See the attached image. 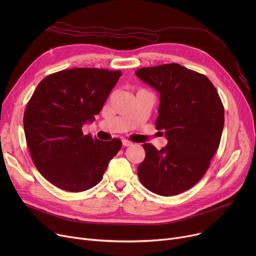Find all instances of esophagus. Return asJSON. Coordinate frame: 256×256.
<instances>
[{
  "instance_id": "1",
  "label": "esophagus",
  "mask_w": 256,
  "mask_h": 256,
  "mask_svg": "<svg viewBox=\"0 0 256 256\" xmlns=\"http://www.w3.org/2000/svg\"><path fill=\"white\" fill-rule=\"evenodd\" d=\"M122 145H124V147H128V146H132V143L130 141L126 140V139H124V140H122Z\"/></svg>"
}]
</instances>
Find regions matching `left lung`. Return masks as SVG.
I'll return each mask as SVG.
<instances>
[{
    "label": "left lung",
    "instance_id": "obj_1",
    "mask_svg": "<svg viewBox=\"0 0 256 256\" xmlns=\"http://www.w3.org/2000/svg\"><path fill=\"white\" fill-rule=\"evenodd\" d=\"M136 74L160 93L156 128L168 140L160 150L143 144L139 180L152 193L178 195L196 184L210 167L222 136L223 104L208 76L180 64L143 67Z\"/></svg>",
    "mask_w": 256,
    "mask_h": 256
}]
</instances>
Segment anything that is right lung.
<instances>
[{"label":"right lung","mask_w":256,"mask_h":256,"mask_svg":"<svg viewBox=\"0 0 256 256\" xmlns=\"http://www.w3.org/2000/svg\"><path fill=\"white\" fill-rule=\"evenodd\" d=\"M121 74L89 67L61 70L46 76L26 104L24 128L33 163L60 189L76 193L98 184L122 146L119 139L100 141L82 132Z\"/></svg>","instance_id":"1"}]
</instances>
